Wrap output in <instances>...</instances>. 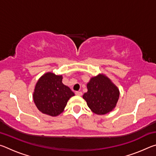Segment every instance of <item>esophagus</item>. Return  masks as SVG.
Returning a JSON list of instances; mask_svg holds the SVG:
<instances>
[{"label": "esophagus", "mask_w": 156, "mask_h": 156, "mask_svg": "<svg viewBox=\"0 0 156 156\" xmlns=\"http://www.w3.org/2000/svg\"><path fill=\"white\" fill-rule=\"evenodd\" d=\"M75 94L76 96H81L82 95H83V93H82L81 91H76Z\"/></svg>", "instance_id": "1"}]
</instances>
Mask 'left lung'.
Masks as SVG:
<instances>
[{"label":"left lung","mask_w":156,"mask_h":156,"mask_svg":"<svg viewBox=\"0 0 156 156\" xmlns=\"http://www.w3.org/2000/svg\"><path fill=\"white\" fill-rule=\"evenodd\" d=\"M83 96L89 109L97 115H105L115 109L120 97L118 87L103 73L91 77Z\"/></svg>","instance_id":"8db88e82"}]
</instances>
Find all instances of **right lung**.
<instances>
[{
    "label": "right lung",
    "instance_id": "right-lung-1",
    "mask_svg": "<svg viewBox=\"0 0 156 156\" xmlns=\"http://www.w3.org/2000/svg\"><path fill=\"white\" fill-rule=\"evenodd\" d=\"M62 80V75L47 72L37 81L33 99L38 109L44 114L53 117L60 115L64 111L68 100L75 95Z\"/></svg>",
    "mask_w": 156,
    "mask_h": 156
}]
</instances>
